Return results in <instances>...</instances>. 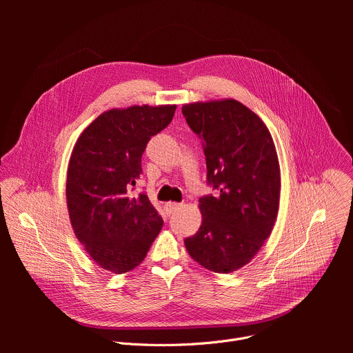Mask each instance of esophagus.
<instances>
[{
  "instance_id": "34e87169",
  "label": "esophagus",
  "mask_w": 353,
  "mask_h": 353,
  "mask_svg": "<svg viewBox=\"0 0 353 353\" xmlns=\"http://www.w3.org/2000/svg\"><path fill=\"white\" fill-rule=\"evenodd\" d=\"M179 208H180V204H179V203H172V201H170V203L166 204V212H168L169 215H172L173 212H176Z\"/></svg>"
}]
</instances>
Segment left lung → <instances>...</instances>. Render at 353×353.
<instances>
[{
  "mask_svg": "<svg viewBox=\"0 0 353 353\" xmlns=\"http://www.w3.org/2000/svg\"><path fill=\"white\" fill-rule=\"evenodd\" d=\"M181 113L203 143L215 191L199 198L203 225L184 244L207 270L233 272L257 254L278 215L275 145L261 119L237 100L184 105Z\"/></svg>",
  "mask_w": 353,
  "mask_h": 353,
  "instance_id": "obj_1",
  "label": "left lung"
}]
</instances>
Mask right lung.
<instances>
[{
    "mask_svg": "<svg viewBox=\"0 0 353 353\" xmlns=\"http://www.w3.org/2000/svg\"><path fill=\"white\" fill-rule=\"evenodd\" d=\"M176 106H132L100 114L78 138L68 166L72 229L92 260L124 274L142 263L163 221L146 194L130 196L146 143L165 130Z\"/></svg>",
    "mask_w": 353,
    "mask_h": 353,
    "instance_id": "1",
    "label": "right lung"
}]
</instances>
